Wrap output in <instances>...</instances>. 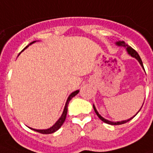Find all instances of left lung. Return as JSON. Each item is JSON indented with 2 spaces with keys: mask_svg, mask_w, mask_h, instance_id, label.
<instances>
[{
  "mask_svg": "<svg viewBox=\"0 0 153 153\" xmlns=\"http://www.w3.org/2000/svg\"><path fill=\"white\" fill-rule=\"evenodd\" d=\"M116 45H117V46H119V47H124V48H126V51H127V53L128 54L129 56H131L132 57L135 58V59H137V60H138V62L140 63V65H141V67L143 68V69L144 70V65H143V63H142V60L141 59H140V56L139 54L137 53V52L136 50H134L133 48H132V47H130V46H128V45H126L125 44V41H117L116 42ZM143 106V105H142ZM142 108V107H141ZM141 108H140V109H141ZM93 109H94V111H95L96 112V114L97 115V117L100 118L101 120H102L103 122H105V123H106V124H108V125H122V124H125V123H127L128 121H129V120H131L133 118V117L136 116V115L138 113V112H140V109L139 111H138V112H137V114L135 115L134 117H131L130 119H128V120H121V121H117V122H114V121H110V120H106L105 119L104 117H101L100 114H99V112H97V108H96L95 107V105H93Z\"/></svg>",
  "mask_w": 153,
  "mask_h": 153,
  "instance_id": "1",
  "label": "left lung"
}]
</instances>
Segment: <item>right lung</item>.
<instances>
[{"instance_id":"obj_1","label":"right lung","mask_w":153,"mask_h":153,"mask_svg":"<svg viewBox=\"0 0 153 153\" xmlns=\"http://www.w3.org/2000/svg\"><path fill=\"white\" fill-rule=\"evenodd\" d=\"M36 42V41H33V42H31V43L29 44L28 45H27L25 47V48H24V50L25 49V48H27L29 45H31L32 44H33ZM80 91L79 90H76V91H74V92H73V93H71L70 95L68 96V99H67V101H66L65 103V108H64V111L63 112H62V115L60 116V117L58 119V120L56 122L55 124L52 126V127L48 128H47V129H35V128H30L31 129L34 130V131H36V132H40V133H42V134H51V133H53V132H55L56 131H57L59 128H60V127H61V125H63L64 122H65V120L66 119V116H67V112H68V103H69V101L71 100V99L73 97H74L76 94H78V93H79Z\"/></svg>"}]
</instances>
